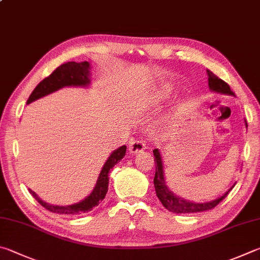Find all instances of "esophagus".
<instances>
[{"label": "esophagus", "instance_id": "esophagus-1", "mask_svg": "<svg viewBox=\"0 0 260 260\" xmlns=\"http://www.w3.org/2000/svg\"><path fill=\"white\" fill-rule=\"evenodd\" d=\"M144 148H145V143L142 140H134L129 145V152L133 154L139 153L141 151H143Z\"/></svg>", "mask_w": 260, "mask_h": 260}]
</instances>
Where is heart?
<instances>
[{
  "mask_svg": "<svg viewBox=\"0 0 260 260\" xmlns=\"http://www.w3.org/2000/svg\"><path fill=\"white\" fill-rule=\"evenodd\" d=\"M168 93H169V88L168 87H162V88H160L159 91H158V93L155 94V96H154V100L155 101H161V100H165V99H166L167 96H168Z\"/></svg>",
  "mask_w": 260,
  "mask_h": 260,
  "instance_id": "b5f03b06",
  "label": "heart"
}]
</instances>
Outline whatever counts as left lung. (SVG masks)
Instances as JSON below:
<instances>
[{"label":"left lung","instance_id":"8db88e82","mask_svg":"<svg viewBox=\"0 0 260 260\" xmlns=\"http://www.w3.org/2000/svg\"><path fill=\"white\" fill-rule=\"evenodd\" d=\"M207 76H208V84L211 91L234 95V93L232 89H231L230 85L228 83H225L223 79L217 77L216 75L212 72H210L209 69H207ZM153 154H154V164H155V175L153 179L155 193H157V197L159 198V200L161 201V204L165 208L172 212H176V214H191V212L206 211V210L215 208L220 201H223L225 198L228 197L229 192L232 190L234 186L233 185L231 187L223 197H220L214 201L204 202V204H196V202L186 201L184 200L183 198L175 196L172 191L168 190V187L166 186V183H165L162 161H161V157H160L159 150L154 149Z\"/></svg>","mask_w":260,"mask_h":260}]
</instances>
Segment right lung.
<instances>
[{
	"label": "right lung",
	"mask_w": 260,
	"mask_h": 260,
	"mask_svg": "<svg viewBox=\"0 0 260 260\" xmlns=\"http://www.w3.org/2000/svg\"><path fill=\"white\" fill-rule=\"evenodd\" d=\"M89 63L87 61L84 62H75V61H70V62H66L63 64L59 66L50 76L44 78L37 86L34 91L28 98L27 105L32 101L37 100L42 96L48 95V94L56 91L61 87L64 86H86L89 84ZM126 145H122L120 148L115 150L114 152L110 154V157L103 166L102 171L100 173V176L96 182V185L94 187L93 192L89 194L86 199L78 202L72 206H52L46 204L43 200H41L37 197L34 191L29 188V193L39 201V204L44 207L45 209L49 211L56 212L60 215H81L85 212L91 211L93 208H95L99 204L105 199V197L108 192V185H109V172L110 169L118 164L120 160L124 158L126 153Z\"/></svg>",
	"instance_id": "obj_1"
}]
</instances>
